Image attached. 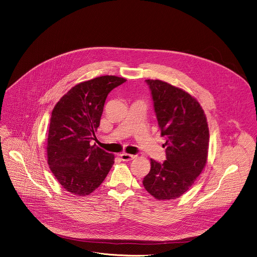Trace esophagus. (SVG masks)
Here are the masks:
<instances>
[{
	"label": "esophagus",
	"mask_w": 257,
	"mask_h": 257,
	"mask_svg": "<svg viewBox=\"0 0 257 257\" xmlns=\"http://www.w3.org/2000/svg\"><path fill=\"white\" fill-rule=\"evenodd\" d=\"M120 158H121V160H122V161H124V162H128V161L133 160V159L135 158V156H133V155H129V154H126V153H123V154H121V155H120Z\"/></svg>",
	"instance_id": "esophagus-1"
}]
</instances>
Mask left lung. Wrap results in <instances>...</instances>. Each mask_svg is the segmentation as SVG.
<instances>
[{
  "mask_svg": "<svg viewBox=\"0 0 257 257\" xmlns=\"http://www.w3.org/2000/svg\"><path fill=\"white\" fill-rule=\"evenodd\" d=\"M152 91L161 135L166 136V158L151 160L142 181L156 199L171 200L184 194L207 161L209 131L206 116L195 97L162 80H145Z\"/></svg>",
  "mask_w": 257,
  "mask_h": 257,
  "instance_id": "left-lung-1",
  "label": "left lung"
}]
</instances>
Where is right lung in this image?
<instances>
[{"mask_svg": "<svg viewBox=\"0 0 257 257\" xmlns=\"http://www.w3.org/2000/svg\"><path fill=\"white\" fill-rule=\"evenodd\" d=\"M126 81L105 75L72 87L56 103L47 139L48 164L68 192H93L114 165V155L90 145L95 138L107 94Z\"/></svg>", "mask_w": 257, "mask_h": 257, "instance_id": "right-lung-1", "label": "right lung"}]
</instances>
